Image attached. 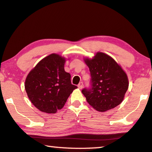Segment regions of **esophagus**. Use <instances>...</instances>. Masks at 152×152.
<instances>
[{
    "mask_svg": "<svg viewBox=\"0 0 152 152\" xmlns=\"http://www.w3.org/2000/svg\"><path fill=\"white\" fill-rule=\"evenodd\" d=\"M78 87L79 89H82V88H83V82H80V83L78 84Z\"/></svg>",
    "mask_w": 152,
    "mask_h": 152,
    "instance_id": "34e87169",
    "label": "esophagus"
}]
</instances>
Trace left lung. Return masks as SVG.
Wrapping results in <instances>:
<instances>
[{"label":"left lung","mask_w":152,"mask_h":152,"mask_svg":"<svg viewBox=\"0 0 152 152\" xmlns=\"http://www.w3.org/2000/svg\"><path fill=\"white\" fill-rule=\"evenodd\" d=\"M84 61L91 75V88L82 91L88 104L98 111L104 112L121 103L129 87L127 75L121 66L102 52Z\"/></svg>","instance_id":"obj_1"}]
</instances>
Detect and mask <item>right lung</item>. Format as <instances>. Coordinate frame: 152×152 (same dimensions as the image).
<instances>
[{
  "label": "right lung",
  "instance_id": "obj_1",
  "mask_svg": "<svg viewBox=\"0 0 152 152\" xmlns=\"http://www.w3.org/2000/svg\"><path fill=\"white\" fill-rule=\"evenodd\" d=\"M66 59L56 53L46 56L29 72L25 88L31 102L40 111L56 113L64 107L77 86L64 70Z\"/></svg>",
  "mask_w": 152,
  "mask_h": 152
}]
</instances>
